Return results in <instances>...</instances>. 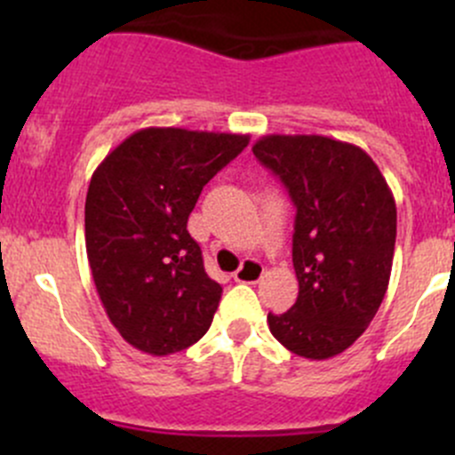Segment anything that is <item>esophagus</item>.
I'll return each instance as SVG.
<instances>
[{"instance_id": "obj_1", "label": "esophagus", "mask_w": 455, "mask_h": 455, "mask_svg": "<svg viewBox=\"0 0 455 455\" xmlns=\"http://www.w3.org/2000/svg\"><path fill=\"white\" fill-rule=\"evenodd\" d=\"M233 277H235V282L240 283H257L261 277H264V266H261L257 259H244Z\"/></svg>"}]
</instances>
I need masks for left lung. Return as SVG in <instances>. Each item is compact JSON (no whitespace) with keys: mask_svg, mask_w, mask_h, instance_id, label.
<instances>
[{"mask_svg":"<svg viewBox=\"0 0 455 455\" xmlns=\"http://www.w3.org/2000/svg\"><path fill=\"white\" fill-rule=\"evenodd\" d=\"M255 158L295 202L292 266L299 295L268 328L310 361L341 355L374 319L392 273L396 202L374 160L328 136H261Z\"/></svg>","mask_w":455,"mask_h":455,"instance_id":"left-lung-1","label":"left lung"}]
</instances>
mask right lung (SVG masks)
Wrapping results in <instances>:
<instances>
[{
	"mask_svg": "<svg viewBox=\"0 0 455 455\" xmlns=\"http://www.w3.org/2000/svg\"><path fill=\"white\" fill-rule=\"evenodd\" d=\"M249 134L145 127L92 173L85 249L105 313L130 346L167 356L204 337L222 286L206 275L187 220L202 187Z\"/></svg>",
	"mask_w": 455,
	"mask_h": 455,
	"instance_id": "obj_1",
	"label": "right lung"
}]
</instances>
